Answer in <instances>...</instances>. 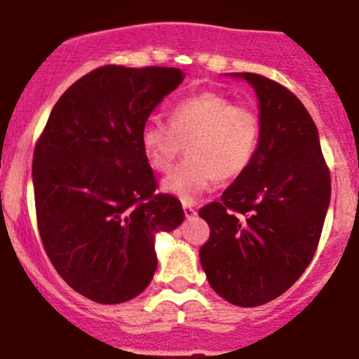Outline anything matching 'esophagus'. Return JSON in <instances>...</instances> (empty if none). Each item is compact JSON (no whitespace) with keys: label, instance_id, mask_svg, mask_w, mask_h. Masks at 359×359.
<instances>
[{"label":"esophagus","instance_id":"34e87169","mask_svg":"<svg viewBox=\"0 0 359 359\" xmlns=\"http://www.w3.org/2000/svg\"><path fill=\"white\" fill-rule=\"evenodd\" d=\"M182 208H184V214H186L187 219H193L194 215H196V208H193V207H191V205L184 203Z\"/></svg>","mask_w":359,"mask_h":359}]
</instances>
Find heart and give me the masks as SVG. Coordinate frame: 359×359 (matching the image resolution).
Wrapping results in <instances>:
<instances>
[{
  "label": "heart",
  "mask_w": 359,
  "mask_h": 359,
  "mask_svg": "<svg viewBox=\"0 0 359 359\" xmlns=\"http://www.w3.org/2000/svg\"><path fill=\"white\" fill-rule=\"evenodd\" d=\"M257 140L256 114L212 91L177 103L170 123L152 117L140 131L145 159L158 172L170 170L187 147L189 158L161 180L163 193L184 203L196 201L217 177L231 180L242 175L256 154Z\"/></svg>",
  "instance_id": "1"
}]
</instances>
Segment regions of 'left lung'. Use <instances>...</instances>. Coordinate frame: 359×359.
<instances>
[{"instance_id":"obj_1","label":"left lung","mask_w":359,"mask_h":359,"mask_svg":"<svg viewBox=\"0 0 359 359\" xmlns=\"http://www.w3.org/2000/svg\"><path fill=\"white\" fill-rule=\"evenodd\" d=\"M254 89L259 142L249 168L200 210L210 238L200 261L212 290L238 307L286 293L305 272L330 207V172L304 103L256 73H229Z\"/></svg>"}]
</instances>
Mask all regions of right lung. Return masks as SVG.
<instances>
[{
  "mask_svg": "<svg viewBox=\"0 0 359 359\" xmlns=\"http://www.w3.org/2000/svg\"><path fill=\"white\" fill-rule=\"evenodd\" d=\"M179 68L103 66L66 89L34 147L38 229L69 287L105 305L138 297L158 268L154 240L182 224L177 198L154 194L142 126L182 83Z\"/></svg>",
  "mask_w": 359,
  "mask_h": 359,
  "instance_id": "add662e5",
  "label": "right lung"
}]
</instances>
